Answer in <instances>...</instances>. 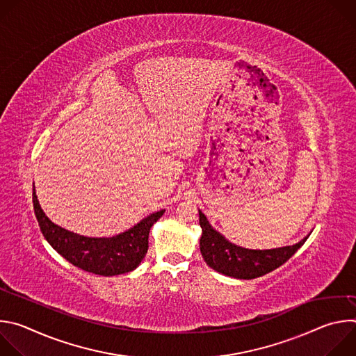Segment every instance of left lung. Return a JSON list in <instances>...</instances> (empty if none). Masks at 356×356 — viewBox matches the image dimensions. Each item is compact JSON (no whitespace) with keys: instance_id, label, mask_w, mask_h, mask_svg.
I'll return each instance as SVG.
<instances>
[{"instance_id":"8db88e82","label":"left lung","mask_w":356,"mask_h":356,"mask_svg":"<svg viewBox=\"0 0 356 356\" xmlns=\"http://www.w3.org/2000/svg\"><path fill=\"white\" fill-rule=\"evenodd\" d=\"M198 216L200 227L202 229L200 238L202 258L211 269L235 279L250 280L277 269L287 262L310 236L309 234L300 242L283 248L246 249L227 241L210 225L207 217L200 210Z\"/></svg>"}]
</instances>
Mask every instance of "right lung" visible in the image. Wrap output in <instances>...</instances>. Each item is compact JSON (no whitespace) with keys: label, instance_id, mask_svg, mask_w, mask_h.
Here are the masks:
<instances>
[{"label":"right lung","instance_id":"1","mask_svg":"<svg viewBox=\"0 0 356 356\" xmlns=\"http://www.w3.org/2000/svg\"><path fill=\"white\" fill-rule=\"evenodd\" d=\"M33 210L46 241L72 265L94 275L115 276L139 266L147 252L149 231L165 210L147 216L128 231L110 238H90L50 221L39 206L33 186Z\"/></svg>","mask_w":356,"mask_h":356}]
</instances>
